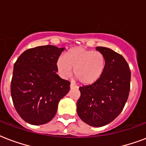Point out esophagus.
Masks as SVG:
<instances>
[{
	"label": "esophagus",
	"mask_w": 146,
	"mask_h": 146,
	"mask_svg": "<svg viewBox=\"0 0 146 146\" xmlns=\"http://www.w3.org/2000/svg\"><path fill=\"white\" fill-rule=\"evenodd\" d=\"M70 88L71 89H73V88H78V87H77L75 84H70Z\"/></svg>",
	"instance_id": "34e87169"
}]
</instances>
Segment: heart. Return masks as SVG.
Returning <instances> with one entry per match:
<instances>
[{
    "label": "heart",
    "instance_id": "1",
    "mask_svg": "<svg viewBox=\"0 0 146 146\" xmlns=\"http://www.w3.org/2000/svg\"><path fill=\"white\" fill-rule=\"evenodd\" d=\"M106 58L102 53L83 47L70 49L64 57H59L56 62L58 72L64 79L74 76L84 84H92L102 77L106 68Z\"/></svg>",
    "mask_w": 146,
    "mask_h": 146
}]
</instances>
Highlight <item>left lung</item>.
I'll use <instances>...</instances> for the list:
<instances>
[{
	"instance_id": "obj_1",
	"label": "left lung",
	"mask_w": 146,
	"mask_h": 146,
	"mask_svg": "<svg viewBox=\"0 0 146 146\" xmlns=\"http://www.w3.org/2000/svg\"><path fill=\"white\" fill-rule=\"evenodd\" d=\"M96 50L105 56L106 68L95 83L79 88L77 113L85 123L100 127L111 123L123 109L130 90L131 72L120 54L102 46Z\"/></svg>"
}]
</instances>
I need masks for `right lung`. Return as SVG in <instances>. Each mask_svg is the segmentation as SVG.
I'll return each mask as SVG.
<instances>
[{
  "mask_svg": "<svg viewBox=\"0 0 146 146\" xmlns=\"http://www.w3.org/2000/svg\"><path fill=\"white\" fill-rule=\"evenodd\" d=\"M65 49L51 45L30 48L13 65L11 97L18 114L28 123L52 120L59 100L69 91V81L56 73L58 58Z\"/></svg>",
  "mask_w": 146,
  "mask_h": 146,
  "instance_id": "right-lung-1",
  "label": "right lung"
}]
</instances>
